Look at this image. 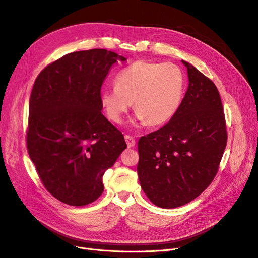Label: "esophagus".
<instances>
[{"instance_id": "34e87169", "label": "esophagus", "mask_w": 258, "mask_h": 258, "mask_svg": "<svg viewBox=\"0 0 258 258\" xmlns=\"http://www.w3.org/2000/svg\"><path fill=\"white\" fill-rule=\"evenodd\" d=\"M124 140H126V143L128 147H134L136 145V140L134 137L131 136H126L124 137Z\"/></svg>"}]
</instances>
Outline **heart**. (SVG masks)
Masks as SVG:
<instances>
[{
  "label": "heart",
  "instance_id": "obj_1",
  "mask_svg": "<svg viewBox=\"0 0 258 258\" xmlns=\"http://www.w3.org/2000/svg\"><path fill=\"white\" fill-rule=\"evenodd\" d=\"M114 87L100 92V104L108 119L119 123L134 102L138 121L160 126L172 118L182 103L185 76L174 63L141 60L117 73Z\"/></svg>",
  "mask_w": 258,
  "mask_h": 258
}]
</instances>
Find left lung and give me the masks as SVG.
Returning <instances> with one entry per match:
<instances>
[{
  "mask_svg": "<svg viewBox=\"0 0 258 258\" xmlns=\"http://www.w3.org/2000/svg\"><path fill=\"white\" fill-rule=\"evenodd\" d=\"M188 88L175 115L138 142V175L155 206L188 204L215 177L227 143L222 100L206 75L182 60Z\"/></svg>",
  "mask_w": 258,
  "mask_h": 258,
  "instance_id": "obj_1",
  "label": "left lung"
}]
</instances>
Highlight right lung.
<instances>
[{
	"mask_svg": "<svg viewBox=\"0 0 258 258\" xmlns=\"http://www.w3.org/2000/svg\"><path fill=\"white\" fill-rule=\"evenodd\" d=\"M127 59L106 49L74 51L38 74L29 102L27 147L45 188L81 207L104 190L102 176L127 144L102 114L101 86Z\"/></svg>",
	"mask_w": 258,
	"mask_h": 258,
	"instance_id": "right-lung-1",
	"label": "right lung"
}]
</instances>
